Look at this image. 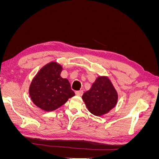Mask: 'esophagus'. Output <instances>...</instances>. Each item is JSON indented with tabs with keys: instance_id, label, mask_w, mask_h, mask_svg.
I'll return each instance as SVG.
<instances>
[{
	"instance_id": "1",
	"label": "esophagus",
	"mask_w": 159,
	"mask_h": 159,
	"mask_svg": "<svg viewBox=\"0 0 159 159\" xmlns=\"http://www.w3.org/2000/svg\"><path fill=\"white\" fill-rule=\"evenodd\" d=\"M83 91L82 90H80V91H75V94L77 95H78V96H81L83 95Z\"/></svg>"
}]
</instances>
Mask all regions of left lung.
Returning <instances> with one entry per match:
<instances>
[{
  "label": "left lung",
  "instance_id": "obj_1",
  "mask_svg": "<svg viewBox=\"0 0 159 159\" xmlns=\"http://www.w3.org/2000/svg\"><path fill=\"white\" fill-rule=\"evenodd\" d=\"M82 99L91 113L102 116L116 106L118 93L108 77L98 76L91 89L84 93Z\"/></svg>",
  "mask_w": 159,
  "mask_h": 159
}]
</instances>
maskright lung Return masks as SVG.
I'll return each mask as SVG.
<instances>
[{
  "label": "right lung",
  "instance_id": "1",
  "mask_svg": "<svg viewBox=\"0 0 159 159\" xmlns=\"http://www.w3.org/2000/svg\"><path fill=\"white\" fill-rule=\"evenodd\" d=\"M62 66L56 61L47 64L33 78L29 88L32 102L46 111L57 109L75 95L68 79L60 76Z\"/></svg>",
  "mask_w": 159,
  "mask_h": 159
}]
</instances>
